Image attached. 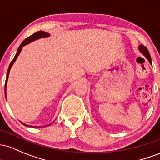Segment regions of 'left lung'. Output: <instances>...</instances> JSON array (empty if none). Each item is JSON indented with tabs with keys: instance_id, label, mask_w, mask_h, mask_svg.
Segmentation results:
<instances>
[{
	"instance_id": "obj_1",
	"label": "left lung",
	"mask_w": 160,
	"mask_h": 160,
	"mask_svg": "<svg viewBox=\"0 0 160 160\" xmlns=\"http://www.w3.org/2000/svg\"><path fill=\"white\" fill-rule=\"evenodd\" d=\"M139 49H140V51H141V53H142L143 54L147 57V59H148V60H149L150 63L151 64V57H150V53H149L148 48H147L146 47H144L143 45H141H141H140V47H139Z\"/></svg>"
}]
</instances>
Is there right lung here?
Here are the masks:
<instances>
[{"mask_svg": "<svg viewBox=\"0 0 160 160\" xmlns=\"http://www.w3.org/2000/svg\"><path fill=\"white\" fill-rule=\"evenodd\" d=\"M49 36H50V35L48 33H47V32H43V31H39V32H35V33H34L33 35H32L31 36L28 37V38H26L24 41H22V44H20V46H19V48H18L17 52V54H16V56L14 57L13 60L11 61V62H10V66H9L8 73H7L6 82H5V94H6V86H7V82H8V79L9 73H10V68L12 67V64H13V62H15L16 60H17V58L18 57V56H19V53H20V52H21V51H22V47L25 46V45H26V44H28V43H30V42H31V41H33L36 40V39L41 38H47V37H49ZM22 124L24 125H26V126H31V125H26V124H24V123H22ZM50 125H51V124H50ZM31 127H34V126H31Z\"/></svg>", "mask_w": 160, "mask_h": 160, "instance_id": "1", "label": "right lung"}]
</instances>
